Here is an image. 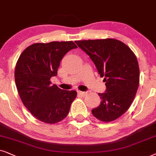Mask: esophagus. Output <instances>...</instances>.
Masks as SVG:
<instances>
[{
	"mask_svg": "<svg viewBox=\"0 0 156 156\" xmlns=\"http://www.w3.org/2000/svg\"><path fill=\"white\" fill-rule=\"evenodd\" d=\"M78 93L80 95H86L87 94V92H84V91H80L78 90Z\"/></svg>",
	"mask_w": 156,
	"mask_h": 156,
	"instance_id": "34e87169",
	"label": "esophagus"
}]
</instances>
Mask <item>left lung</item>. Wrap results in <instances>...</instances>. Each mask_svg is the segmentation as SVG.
Wrapping results in <instances>:
<instances>
[{"mask_svg":"<svg viewBox=\"0 0 156 156\" xmlns=\"http://www.w3.org/2000/svg\"><path fill=\"white\" fill-rule=\"evenodd\" d=\"M76 43L94 63L106 86L98 93L101 101L92 110L103 122L114 120L125 113L136 96L139 85L138 63L129 47L113 38L76 41Z\"/></svg>","mask_w":156,"mask_h":156,"instance_id":"left-lung-1","label":"left lung"}]
</instances>
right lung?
I'll return each mask as SVG.
<instances>
[{"mask_svg":"<svg viewBox=\"0 0 156 156\" xmlns=\"http://www.w3.org/2000/svg\"><path fill=\"white\" fill-rule=\"evenodd\" d=\"M73 41L34 43L23 51L15 69V81L23 103L37 119L56 123L69 113L76 90H66L51 85L64 55L76 48Z\"/></svg>","mask_w":156,"mask_h":156,"instance_id":"right-lung-1","label":"right lung"}]
</instances>
